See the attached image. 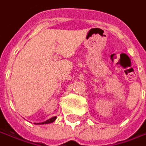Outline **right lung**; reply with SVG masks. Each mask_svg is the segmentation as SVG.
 Returning a JSON list of instances; mask_svg holds the SVG:
<instances>
[{"label":"right lung","mask_w":146,"mask_h":146,"mask_svg":"<svg viewBox=\"0 0 146 146\" xmlns=\"http://www.w3.org/2000/svg\"><path fill=\"white\" fill-rule=\"evenodd\" d=\"M56 116H54V117H51L50 119H49L47 121H43V122H41V123H34L35 125H46V124H50V123H53L54 121L56 120Z\"/></svg>","instance_id":"right-lung-1"}]
</instances>
